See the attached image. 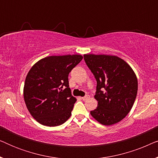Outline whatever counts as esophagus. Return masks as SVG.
<instances>
[{
  "mask_svg": "<svg viewBox=\"0 0 158 158\" xmlns=\"http://www.w3.org/2000/svg\"><path fill=\"white\" fill-rule=\"evenodd\" d=\"M90 98V96L89 95H85V96L84 97H83V98H82V99H83V101H85V100H87V99H88Z\"/></svg>",
  "mask_w": 158,
  "mask_h": 158,
  "instance_id": "esophagus-1",
  "label": "esophagus"
}]
</instances>
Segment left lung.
Segmentation results:
<instances>
[{
	"label": "left lung",
	"mask_w": 158,
	"mask_h": 158,
	"mask_svg": "<svg viewBox=\"0 0 158 158\" xmlns=\"http://www.w3.org/2000/svg\"><path fill=\"white\" fill-rule=\"evenodd\" d=\"M83 57L97 82L94 97L98 106L90 114L103 125L118 123L129 114L137 97L135 73L116 56L89 54Z\"/></svg>",
	"instance_id": "8db88e82"
}]
</instances>
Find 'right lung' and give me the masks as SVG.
<instances>
[{"instance_id": "add662e5", "label": "right lung", "mask_w": 158, "mask_h": 158, "mask_svg": "<svg viewBox=\"0 0 158 158\" xmlns=\"http://www.w3.org/2000/svg\"><path fill=\"white\" fill-rule=\"evenodd\" d=\"M82 59L79 55L49 56L28 73L23 98L30 114L41 124L59 126L70 118L76 98L71 94L68 75Z\"/></svg>"}]
</instances>
